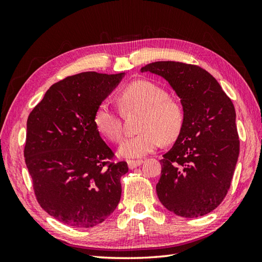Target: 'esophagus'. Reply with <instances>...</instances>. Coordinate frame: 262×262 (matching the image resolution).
Segmentation results:
<instances>
[{"instance_id":"1","label":"esophagus","mask_w":262,"mask_h":262,"mask_svg":"<svg viewBox=\"0 0 262 262\" xmlns=\"http://www.w3.org/2000/svg\"><path fill=\"white\" fill-rule=\"evenodd\" d=\"M127 163H128V166H129V169L133 170L137 168V166H140L143 163V160H128Z\"/></svg>"}]
</instances>
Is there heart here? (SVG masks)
Here are the masks:
<instances>
[{
    "label": "heart",
    "instance_id": "heart-1",
    "mask_svg": "<svg viewBox=\"0 0 262 262\" xmlns=\"http://www.w3.org/2000/svg\"><path fill=\"white\" fill-rule=\"evenodd\" d=\"M122 113L141 111L136 135L121 144L119 152L126 158H142L161 146L162 142H173L180 135L185 122V111L177 99L169 97L162 86L137 80L128 84L118 96ZM94 126L108 141L119 143L124 127L119 113L107 102L98 105L93 117Z\"/></svg>",
    "mask_w": 262,
    "mask_h": 262
}]
</instances>
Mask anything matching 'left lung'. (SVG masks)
<instances>
[{
    "mask_svg": "<svg viewBox=\"0 0 262 262\" xmlns=\"http://www.w3.org/2000/svg\"><path fill=\"white\" fill-rule=\"evenodd\" d=\"M141 72L164 77L185 111L180 135L160 161V202L178 216L208 214L229 191L240 153L232 100L215 77L197 65L154 62Z\"/></svg>",
    "mask_w": 262,
    "mask_h": 262,
    "instance_id": "8db88e82",
    "label": "left lung"
}]
</instances>
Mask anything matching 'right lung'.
<instances>
[{
    "instance_id": "1",
    "label": "right lung",
    "mask_w": 262,
    "mask_h": 262,
    "mask_svg": "<svg viewBox=\"0 0 262 262\" xmlns=\"http://www.w3.org/2000/svg\"><path fill=\"white\" fill-rule=\"evenodd\" d=\"M124 73L84 72L48 89L27 120L25 161L39 205L60 223L86 229L108 219L128 172L94 126L98 105Z\"/></svg>"
}]
</instances>
